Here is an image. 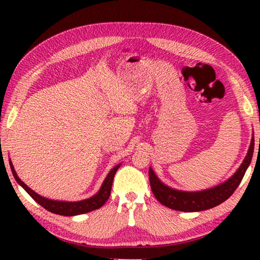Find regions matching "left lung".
I'll return each mask as SVG.
<instances>
[{
  "label": "left lung",
  "instance_id": "left-lung-1",
  "mask_svg": "<svg viewBox=\"0 0 260 260\" xmlns=\"http://www.w3.org/2000/svg\"><path fill=\"white\" fill-rule=\"evenodd\" d=\"M253 148L254 135L252 134L248 153H246L243 162H242L234 175H232L223 183L201 191H181L167 187L166 184L162 183L157 178V175L150 167L149 169V181H150V187L153 195L162 205L172 210L182 211V212H199V211L212 209L230 199L233 192L236 190V188L239 187L242 179L244 177L246 169L251 162Z\"/></svg>",
  "mask_w": 260,
  "mask_h": 260
}]
</instances>
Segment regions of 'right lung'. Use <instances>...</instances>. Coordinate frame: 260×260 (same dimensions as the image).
I'll use <instances>...</instances> for the list:
<instances>
[{
    "label": "right lung",
    "instance_id": "right-lung-1",
    "mask_svg": "<svg viewBox=\"0 0 260 260\" xmlns=\"http://www.w3.org/2000/svg\"><path fill=\"white\" fill-rule=\"evenodd\" d=\"M119 166H120V164L114 166L113 169L110 171L108 177L105 178V180L103 181L102 187H101L99 192L96 193V195L91 196L90 199L79 201V202H61V201L48 200V199H46V197H42L39 195V193L33 191L32 189L26 186V184L18 178V175H17L16 171L14 169V165H12L10 161V167H11L12 174H14L16 181L18 182L20 186L28 192V195L32 197V199L37 202L38 204H40L42 208H45L46 210L50 211V212H52V213L60 214V215H68V217L90 212V211L98 210L101 208V206L104 205L105 202L109 200L110 193H111V187H112L114 174H116L117 170L119 169Z\"/></svg>",
    "mask_w": 260,
    "mask_h": 260
}]
</instances>
